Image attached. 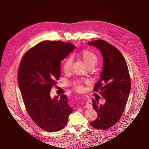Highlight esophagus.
<instances>
[{
  "mask_svg": "<svg viewBox=\"0 0 149 149\" xmlns=\"http://www.w3.org/2000/svg\"><path fill=\"white\" fill-rule=\"evenodd\" d=\"M92 106V101L90 100H88L86 101V102L85 103L84 107L86 108H91Z\"/></svg>",
  "mask_w": 149,
  "mask_h": 149,
  "instance_id": "1",
  "label": "esophagus"
}]
</instances>
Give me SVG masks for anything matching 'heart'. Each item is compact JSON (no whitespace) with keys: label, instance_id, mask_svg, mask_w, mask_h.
Masks as SVG:
<instances>
[{"label":"heart","instance_id":"b5f03b06","mask_svg":"<svg viewBox=\"0 0 149 149\" xmlns=\"http://www.w3.org/2000/svg\"><path fill=\"white\" fill-rule=\"evenodd\" d=\"M80 56L83 58L85 63L86 64L89 68H92L94 67L98 63V58L97 55L88 49H84L81 51L80 52ZM72 63V57H67L63 65V69L65 72H68L70 69ZM86 80H77L72 82L73 86L75 89L77 91H82L83 90V83H86Z\"/></svg>","mask_w":149,"mask_h":149}]
</instances>
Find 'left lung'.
I'll return each instance as SVG.
<instances>
[{"instance_id": "obj_1", "label": "left lung", "mask_w": 149, "mask_h": 149, "mask_svg": "<svg viewBox=\"0 0 149 149\" xmlns=\"http://www.w3.org/2000/svg\"><path fill=\"white\" fill-rule=\"evenodd\" d=\"M88 45L97 47L103 57V68L93 90L106 99L103 105L98 104V100H92L98 116L90 124L95 129L106 130L121 118L129 95L130 78L126 60L115 46L101 39Z\"/></svg>"}]
</instances>
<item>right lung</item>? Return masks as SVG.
I'll return each instance as SVG.
<instances>
[{"label": "right lung", "mask_w": 149, "mask_h": 149, "mask_svg": "<svg viewBox=\"0 0 149 149\" xmlns=\"http://www.w3.org/2000/svg\"><path fill=\"white\" fill-rule=\"evenodd\" d=\"M75 48L71 43L43 41L28 51L18 70V83L26 111L37 126L48 132L63 129L72 109L67 96L51 98L61 75V61Z\"/></svg>", "instance_id": "right-lung-1"}]
</instances>
